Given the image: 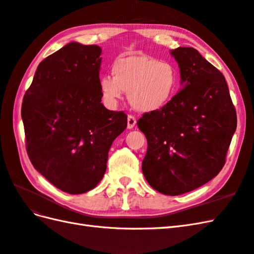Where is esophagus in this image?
I'll return each mask as SVG.
<instances>
[{
  "mask_svg": "<svg viewBox=\"0 0 254 254\" xmlns=\"http://www.w3.org/2000/svg\"><path fill=\"white\" fill-rule=\"evenodd\" d=\"M135 123H137V119H135V117L131 114L128 115V117H127V128L128 129L133 128L134 125H135Z\"/></svg>",
  "mask_w": 254,
  "mask_h": 254,
  "instance_id": "34e87169",
  "label": "esophagus"
}]
</instances>
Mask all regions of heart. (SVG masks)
<instances>
[{
	"label": "heart",
	"mask_w": 254,
	"mask_h": 254,
	"mask_svg": "<svg viewBox=\"0 0 254 254\" xmlns=\"http://www.w3.org/2000/svg\"><path fill=\"white\" fill-rule=\"evenodd\" d=\"M112 75L100 78L102 99L111 108L125 91L134 109L152 112L166 107L178 91V69L169 61L146 56L123 58L113 64Z\"/></svg>",
	"instance_id": "1"
}]
</instances>
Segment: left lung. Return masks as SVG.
Segmentation results:
<instances>
[{"label":"left lung","mask_w":254,"mask_h":254,"mask_svg":"<svg viewBox=\"0 0 254 254\" xmlns=\"http://www.w3.org/2000/svg\"><path fill=\"white\" fill-rule=\"evenodd\" d=\"M184 88L160 110L142 114V162L146 181L159 193L181 195L201 187L223 168L237 127L225 77L193 47L171 52Z\"/></svg>","instance_id":"left-lung-1"}]
</instances>
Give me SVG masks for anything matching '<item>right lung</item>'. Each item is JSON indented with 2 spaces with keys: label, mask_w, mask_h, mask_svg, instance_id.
I'll return each instance as SVG.
<instances>
[{
  "label": "right lung",
  "mask_w": 254,
  "mask_h": 254,
  "mask_svg": "<svg viewBox=\"0 0 254 254\" xmlns=\"http://www.w3.org/2000/svg\"><path fill=\"white\" fill-rule=\"evenodd\" d=\"M100 54L97 45H65L39 64L22 100L31 163L69 194L97 187L111 145L127 127L124 111H110L101 103Z\"/></svg>",
  "instance_id": "1"
}]
</instances>
